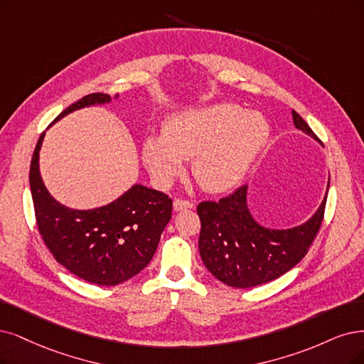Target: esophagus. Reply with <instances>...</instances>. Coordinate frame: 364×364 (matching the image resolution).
<instances>
[{
  "label": "esophagus",
  "mask_w": 364,
  "mask_h": 364,
  "mask_svg": "<svg viewBox=\"0 0 364 364\" xmlns=\"http://www.w3.org/2000/svg\"><path fill=\"white\" fill-rule=\"evenodd\" d=\"M189 208H193V203H192V200L181 199V198H177V199L173 200V210H175V211L189 210Z\"/></svg>",
  "instance_id": "obj_1"
}]
</instances>
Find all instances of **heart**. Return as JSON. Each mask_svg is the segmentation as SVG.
Returning a JSON list of instances; mask_svg holds the SVG:
<instances>
[{"label": "heart", "instance_id": "b5f03b06", "mask_svg": "<svg viewBox=\"0 0 364 364\" xmlns=\"http://www.w3.org/2000/svg\"><path fill=\"white\" fill-rule=\"evenodd\" d=\"M270 127L257 112L231 103L211 105L172 115L164 134L144 142L142 156L153 177L166 184L192 160V173L208 192H223L245 177L268 141Z\"/></svg>", "mask_w": 364, "mask_h": 364}]
</instances>
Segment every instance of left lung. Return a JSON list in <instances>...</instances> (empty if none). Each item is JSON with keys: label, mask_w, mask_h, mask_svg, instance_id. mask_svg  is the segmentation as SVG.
I'll return each mask as SVG.
<instances>
[{"label": "left lung", "mask_w": 364, "mask_h": 364, "mask_svg": "<svg viewBox=\"0 0 364 364\" xmlns=\"http://www.w3.org/2000/svg\"><path fill=\"white\" fill-rule=\"evenodd\" d=\"M297 129L319 141L306 121L292 111ZM247 186L222 199L198 205L199 253L208 272L232 288H253L289 272L309 252L324 219L327 195L306 223L291 230H268L253 220Z\"/></svg>", "instance_id": "8db88e82"}]
</instances>
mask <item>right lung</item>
Segmentation results:
<instances>
[{
  "label": "right lung",
  "instance_id": "1",
  "mask_svg": "<svg viewBox=\"0 0 364 364\" xmlns=\"http://www.w3.org/2000/svg\"><path fill=\"white\" fill-rule=\"evenodd\" d=\"M118 96V94H117ZM92 92L64 109L53 123L84 106L109 102ZM40 134L30 165V187L38 232L46 247L75 276L100 287H115L138 274L151 261L172 214V199L134 184L109 205L72 210L53 199L40 177Z\"/></svg>",
  "mask_w": 364,
  "mask_h": 364
}]
</instances>
